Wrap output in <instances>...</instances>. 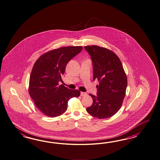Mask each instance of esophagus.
<instances>
[{
  "label": "esophagus",
  "mask_w": 160,
  "mask_h": 160,
  "mask_svg": "<svg viewBox=\"0 0 160 160\" xmlns=\"http://www.w3.org/2000/svg\"><path fill=\"white\" fill-rule=\"evenodd\" d=\"M87 93H86V92H81V96H85L87 95Z\"/></svg>",
  "instance_id": "obj_1"
}]
</instances>
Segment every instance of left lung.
<instances>
[{"label":"left lung","mask_w":160,"mask_h":160,"mask_svg":"<svg viewBox=\"0 0 160 160\" xmlns=\"http://www.w3.org/2000/svg\"><path fill=\"white\" fill-rule=\"evenodd\" d=\"M84 48L93 64V79L99 82L97 95L89 94L93 103L86 111L98 118H109L122 106L127 88V75L118 57L112 51L98 46Z\"/></svg>","instance_id":"8db88e82"}]
</instances>
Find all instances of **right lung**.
<instances>
[{
	"label": "right lung",
	"instance_id": "right-lung-1",
	"mask_svg": "<svg viewBox=\"0 0 160 160\" xmlns=\"http://www.w3.org/2000/svg\"><path fill=\"white\" fill-rule=\"evenodd\" d=\"M82 46H68L42 55L34 64L29 78V93L38 108L46 115L56 117L67 109L68 102L78 98L80 91L62 85V77L67 63L79 53Z\"/></svg>",
	"mask_w": 160,
	"mask_h": 160
}]
</instances>
